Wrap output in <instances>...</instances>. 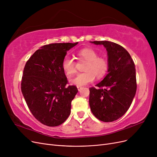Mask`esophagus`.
Returning a JSON list of instances; mask_svg holds the SVG:
<instances>
[{
    "mask_svg": "<svg viewBox=\"0 0 157 157\" xmlns=\"http://www.w3.org/2000/svg\"><path fill=\"white\" fill-rule=\"evenodd\" d=\"M77 88H78V91H80V90H81L82 88V86H77Z\"/></svg>",
    "mask_w": 157,
    "mask_h": 157,
    "instance_id": "34e87169",
    "label": "esophagus"
}]
</instances>
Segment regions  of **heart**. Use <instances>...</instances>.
Wrapping results in <instances>:
<instances>
[{
	"label": "heart",
	"mask_w": 157,
	"mask_h": 157,
	"mask_svg": "<svg viewBox=\"0 0 157 157\" xmlns=\"http://www.w3.org/2000/svg\"><path fill=\"white\" fill-rule=\"evenodd\" d=\"M78 56L80 59L87 61L85 65L84 73H78L75 77L71 78V84L77 86H84L93 82L96 76L97 78L103 77L107 72L108 62L106 59L98 57L97 52L90 48H84L78 52ZM61 67L64 72L67 75H71L75 73V62L74 59L68 55L65 56L61 63Z\"/></svg>",
	"instance_id": "b5f03b06"
}]
</instances>
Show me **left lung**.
<instances>
[{
  "instance_id": "8db88e82",
  "label": "left lung",
  "mask_w": 157,
  "mask_h": 157,
  "mask_svg": "<svg viewBox=\"0 0 157 157\" xmlns=\"http://www.w3.org/2000/svg\"><path fill=\"white\" fill-rule=\"evenodd\" d=\"M103 45L107 52V74L98 88H90L89 104L93 115L103 122L115 121L124 115L136 95L134 61L121 45L110 41H90Z\"/></svg>"
}]
</instances>
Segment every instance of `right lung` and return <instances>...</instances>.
I'll list each match as a JSON object with an SVG mask.
<instances>
[{
    "instance_id": "obj_1",
    "label": "right lung",
    "mask_w": 157,
    "mask_h": 157,
    "mask_svg": "<svg viewBox=\"0 0 157 157\" xmlns=\"http://www.w3.org/2000/svg\"><path fill=\"white\" fill-rule=\"evenodd\" d=\"M78 43L44 45L25 65L21 92L33 115L44 125L59 126L70 115L78 90L75 86L65 87L67 79L61 63L67 52Z\"/></svg>"
}]
</instances>
